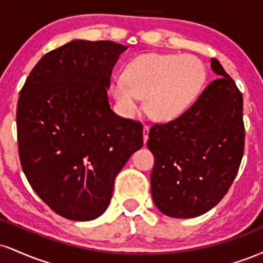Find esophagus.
<instances>
[{
  "label": "esophagus",
  "instance_id": "esophagus-1",
  "mask_svg": "<svg viewBox=\"0 0 263 263\" xmlns=\"http://www.w3.org/2000/svg\"><path fill=\"white\" fill-rule=\"evenodd\" d=\"M148 134H149V127L148 126H143V142L146 144L147 140H148Z\"/></svg>",
  "mask_w": 263,
  "mask_h": 263
}]
</instances>
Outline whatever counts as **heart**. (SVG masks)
<instances>
[{"instance_id":"1","label":"heart","mask_w":263,"mask_h":263,"mask_svg":"<svg viewBox=\"0 0 263 263\" xmlns=\"http://www.w3.org/2000/svg\"><path fill=\"white\" fill-rule=\"evenodd\" d=\"M206 80V69L194 55L146 53L128 63L123 77L111 83V93L123 115L131 117L140 110L151 119L170 122L194 104Z\"/></svg>"}]
</instances>
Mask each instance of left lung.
Instances as JSON below:
<instances>
[{"label":"left lung","instance_id":"8db88e82","mask_svg":"<svg viewBox=\"0 0 263 263\" xmlns=\"http://www.w3.org/2000/svg\"><path fill=\"white\" fill-rule=\"evenodd\" d=\"M210 66L218 78L189 110L149 129L151 194L157 209L171 218H195L215 206L242 159V93L219 60L211 59Z\"/></svg>","mask_w":263,"mask_h":263}]
</instances>
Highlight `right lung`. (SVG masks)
<instances>
[{
    "mask_svg": "<svg viewBox=\"0 0 263 263\" xmlns=\"http://www.w3.org/2000/svg\"><path fill=\"white\" fill-rule=\"evenodd\" d=\"M126 45L74 39L33 68L17 106L22 170L37 195L63 218L105 213L114 182L143 144L140 122L111 110V74Z\"/></svg>",
    "mask_w": 263,
    "mask_h": 263,
    "instance_id": "right-lung-1",
    "label": "right lung"
}]
</instances>
